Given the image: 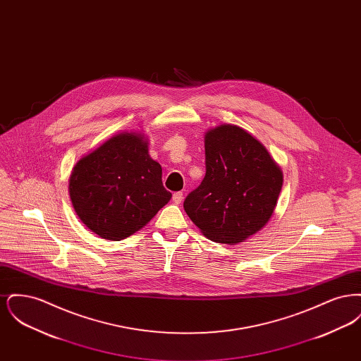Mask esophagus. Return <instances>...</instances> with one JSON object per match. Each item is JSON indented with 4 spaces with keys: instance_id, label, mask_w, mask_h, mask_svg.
Returning a JSON list of instances; mask_svg holds the SVG:
<instances>
[{
    "instance_id": "34e87169",
    "label": "esophagus",
    "mask_w": 361,
    "mask_h": 361,
    "mask_svg": "<svg viewBox=\"0 0 361 361\" xmlns=\"http://www.w3.org/2000/svg\"><path fill=\"white\" fill-rule=\"evenodd\" d=\"M183 199H184L183 192H176V193H173V203H174V204H180V203L183 202Z\"/></svg>"
}]
</instances>
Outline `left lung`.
<instances>
[{"label":"left lung","mask_w":361,"mask_h":361,"mask_svg":"<svg viewBox=\"0 0 361 361\" xmlns=\"http://www.w3.org/2000/svg\"><path fill=\"white\" fill-rule=\"evenodd\" d=\"M206 176L184 209L208 240L237 245L269 222L283 187V172L265 146L235 124L204 135Z\"/></svg>","instance_id":"1"}]
</instances>
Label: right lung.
<instances>
[{"label": "right lung", "mask_w": 361, "mask_h": 361, "mask_svg": "<svg viewBox=\"0 0 361 361\" xmlns=\"http://www.w3.org/2000/svg\"><path fill=\"white\" fill-rule=\"evenodd\" d=\"M69 195L81 222L109 240L139 231L172 197L142 131H121L84 155L70 174Z\"/></svg>", "instance_id": "obj_1"}]
</instances>
